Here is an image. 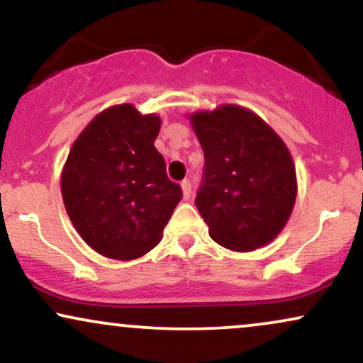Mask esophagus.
Listing matches in <instances>:
<instances>
[{"mask_svg":"<svg viewBox=\"0 0 363 363\" xmlns=\"http://www.w3.org/2000/svg\"><path fill=\"white\" fill-rule=\"evenodd\" d=\"M182 190H183V199L189 200L191 195V183L190 180H183L182 182Z\"/></svg>","mask_w":363,"mask_h":363,"instance_id":"34e87169","label":"esophagus"}]
</instances>
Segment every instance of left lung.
Returning a JSON list of instances; mask_svg holds the SVG:
<instances>
[{
    "label": "left lung",
    "instance_id": "obj_1",
    "mask_svg": "<svg viewBox=\"0 0 363 363\" xmlns=\"http://www.w3.org/2000/svg\"><path fill=\"white\" fill-rule=\"evenodd\" d=\"M190 122L206 157L195 206L212 240L233 251L274 241L297 195L296 168L284 140L238 105L195 112Z\"/></svg>",
    "mask_w": 363,
    "mask_h": 363
}]
</instances>
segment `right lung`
Segmentation results:
<instances>
[{
  "label": "right lung",
  "instance_id": "obj_1",
  "mask_svg": "<svg viewBox=\"0 0 363 363\" xmlns=\"http://www.w3.org/2000/svg\"><path fill=\"white\" fill-rule=\"evenodd\" d=\"M161 118L130 104L104 110L72 144L61 174L64 207L96 253L134 259L163 238L182 189L155 147Z\"/></svg>",
  "mask_w": 363,
  "mask_h": 363
}]
</instances>
